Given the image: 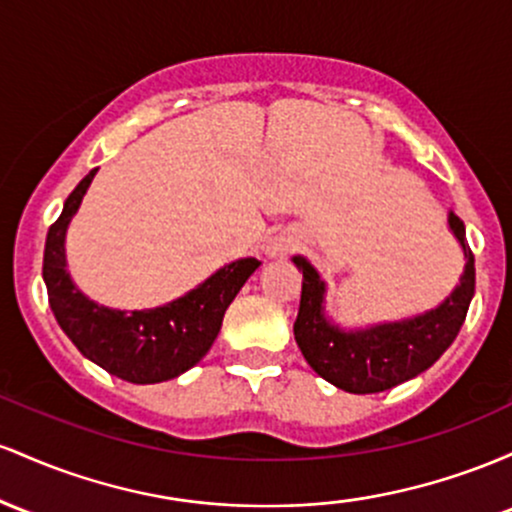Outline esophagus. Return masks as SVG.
Instances as JSON below:
<instances>
[{
  "instance_id": "obj_1",
  "label": "esophagus",
  "mask_w": 512,
  "mask_h": 512,
  "mask_svg": "<svg viewBox=\"0 0 512 512\" xmlns=\"http://www.w3.org/2000/svg\"><path fill=\"white\" fill-rule=\"evenodd\" d=\"M266 254L271 258H283L285 254H290L292 251V239L285 237V234H275V237H271L266 241Z\"/></svg>"
}]
</instances>
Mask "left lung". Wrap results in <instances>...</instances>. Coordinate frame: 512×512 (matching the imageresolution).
<instances>
[{"label": "left lung", "mask_w": 512, "mask_h": 512, "mask_svg": "<svg viewBox=\"0 0 512 512\" xmlns=\"http://www.w3.org/2000/svg\"><path fill=\"white\" fill-rule=\"evenodd\" d=\"M450 229L467 258L457 290L423 317L372 326L367 331L346 333L331 326L321 314L324 283L319 280V273L302 256L292 258L304 275L295 341L319 377L350 394L387 392L396 384L421 375L450 348L467 319L476 283L474 254L467 244L464 222L455 212H450Z\"/></svg>", "instance_id": "1"}]
</instances>
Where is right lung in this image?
<instances>
[{
	"label": "right lung",
	"mask_w": 512,
	"mask_h": 512,
	"mask_svg": "<svg viewBox=\"0 0 512 512\" xmlns=\"http://www.w3.org/2000/svg\"><path fill=\"white\" fill-rule=\"evenodd\" d=\"M96 169L89 171L65 200L62 215L50 225L43 254V280L50 309L60 329L84 358L132 384L174 380L203 360L222 317L241 285L258 268L256 258H241L220 268L181 300L149 312H116L86 300L65 271V232L82 203Z\"/></svg>",
	"instance_id": "obj_1"
}]
</instances>
